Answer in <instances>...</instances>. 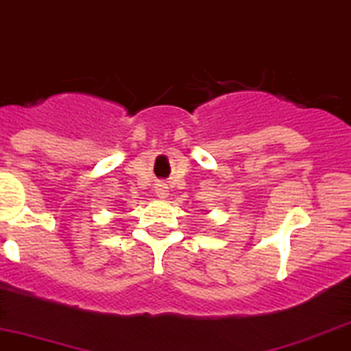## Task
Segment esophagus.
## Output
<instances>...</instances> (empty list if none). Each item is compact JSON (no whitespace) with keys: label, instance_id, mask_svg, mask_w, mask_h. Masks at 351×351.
Returning a JSON list of instances; mask_svg holds the SVG:
<instances>
[{"label":"esophagus","instance_id":"esophagus-1","mask_svg":"<svg viewBox=\"0 0 351 351\" xmlns=\"http://www.w3.org/2000/svg\"><path fill=\"white\" fill-rule=\"evenodd\" d=\"M156 195L165 199V197L169 195V186H167L165 182H158V184H156Z\"/></svg>","mask_w":351,"mask_h":351}]
</instances>
